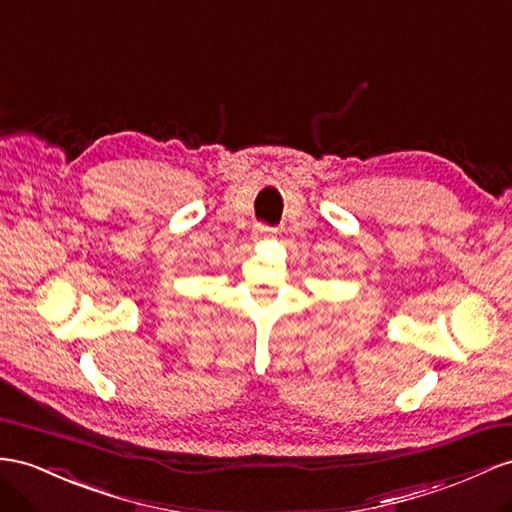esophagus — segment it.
<instances>
[{"label": "esophagus", "instance_id": "1", "mask_svg": "<svg viewBox=\"0 0 512 512\" xmlns=\"http://www.w3.org/2000/svg\"><path fill=\"white\" fill-rule=\"evenodd\" d=\"M274 233H277V229H272V227H268V225H257V227H255V238H257V240L274 238Z\"/></svg>", "mask_w": 512, "mask_h": 512}]
</instances>
